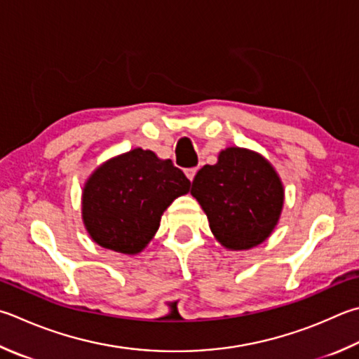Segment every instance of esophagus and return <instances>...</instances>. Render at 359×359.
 I'll list each match as a JSON object with an SVG mask.
<instances>
[{"label":"esophagus","instance_id":"obj_1","mask_svg":"<svg viewBox=\"0 0 359 359\" xmlns=\"http://www.w3.org/2000/svg\"><path fill=\"white\" fill-rule=\"evenodd\" d=\"M195 175H197V168H195V167L187 168V170H186V177L191 180V181L195 178Z\"/></svg>","mask_w":359,"mask_h":359}]
</instances>
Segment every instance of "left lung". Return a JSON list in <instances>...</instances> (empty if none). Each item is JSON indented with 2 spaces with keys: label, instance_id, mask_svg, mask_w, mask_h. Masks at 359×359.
I'll return each mask as SVG.
<instances>
[{
  "label": "left lung",
  "instance_id": "left-lung-1",
  "mask_svg": "<svg viewBox=\"0 0 359 359\" xmlns=\"http://www.w3.org/2000/svg\"><path fill=\"white\" fill-rule=\"evenodd\" d=\"M191 194L206 212L211 231L229 250H248L269 238L280 219L285 191L258 153L231 147L217 164L200 168Z\"/></svg>",
  "mask_w": 359,
  "mask_h": 359
}]
</instances>
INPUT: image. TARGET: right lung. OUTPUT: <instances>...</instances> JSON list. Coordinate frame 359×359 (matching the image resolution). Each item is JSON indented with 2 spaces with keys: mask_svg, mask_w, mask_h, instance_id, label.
Wrapping results in <instances>:
<instances>
[{
  "mask_svg": "<svg viewBox=\"0 0 359 359\" xmlns=\"http://www.w3.org/2000/svg\"><path fill=\"white\" fill-rule=\"evenodd\" d=\"M191 189V181L150 150L136 148L98 167L83 194V220L90 238L114 252H142L161 215Z\"/></svg>",
  "mask_w": 359,
  "mask_h": 359,
  "instance_id": "1",
  "label": "right lung"
}]
</instances>
